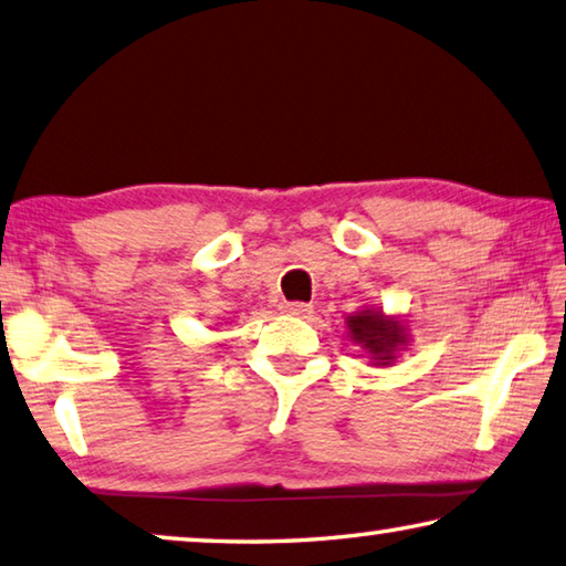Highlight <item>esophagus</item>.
<instances>
[{
  "label": "esophagus",
  "mask_w": 566,
  "mask_h": 566,
  "mask_svg": "<svg viewBox=\"0 0 566 566\" xmlns=\"http://www.w3.org/2000/svg\"><path fill=\"white\" fill-rule=\"evenodd\" d=\"M284 312L290 316H300V318H306L312 314V304L306 302H286L284 304Z\"/></svg>",
  "instance_id": "1"
}]
</instances>
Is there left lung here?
I'll return each instance as SVG.
<instances>
[{
  "label": "left lung",
  "instance_id": "left-lung-1",
  "mask_svg": "<svg viewBox=\"0 0 566 566\" xmlns=\"http://www.w3.org/2000/svg\"><path fill=\"white\" fill-rule=\"evenodd\" d=\"M348 334L366 348L374 358V366H390L396 361L400 346L408 344L406 326L396 316H386L378 310H364L346 318Z\"/></svg>",
  "mask_w": 566,
  "mask_h": 566
}]
</instances>
